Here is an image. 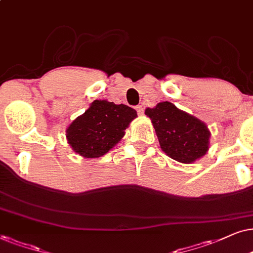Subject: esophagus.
Masks as SVG:
<instances>
[{"label": "esophagus", "mask_w": 253, "mask_h": 253, "mask_svg": "<svg viewBox=\"0 0 253 253\" xmlns=\"http://www.w3.org/2000/svg\"><path fill=\"white\" fill-rule=\"evenodd\" d=\"M135 109H136V112H137V114H139V116H142L143 112H144V111H143V106L137 105V106L135 107Z\"/></svg>", "instance_id": "34e87169"}]
</instances>
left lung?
Instances as JSON below:
<instances>
[{
  "mask_svg": "<svg viewBox=\"0 0 253 253\" xmlns=\"http://www.w3.org/2000/svg\"><path fill=\"white\" fill-rule=\"evenodd\" d=\"M146 114L151 119L162 150L172 160L188 164L207 153L211 133L203 121L169 102L147 109Z\"/></svg>",
  "mask_w": 253,
  "mask_h": 253,
  "instance_id": "8db88e82",
  "label": "left lung"
}]
</instances>
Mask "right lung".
Wrapping results in <instances>:
<instances>
[{
	"label": "right lung",
	"mask_w": 253,
	"mask_h": 253,
	"mask_svg": "<svg viewBox=\"0 0 253 253\" xmlns=\"http://www.w3.org/2000/svg\"><path fill=\"white\" fill-rule=\"evenodd\" d=\"M132 107L95 100L67 129L68 143L81 156L97 158L106 154L125 135V129L136 118Z\"/></svg>",
	"instance_id": "obj_1"
}]
</instances>
